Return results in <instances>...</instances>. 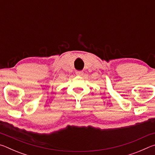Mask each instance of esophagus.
Wrapping results in <instances>:
<instances>
[{
  "instance_id": "obj_1",
  "label": "esophagus",
  "mask_w": 155,
  "mask_h": 155,
  "mask_svg": "<svg viewBox=\"0 0 155 155\" xmlns=\"http://www.w3.org/2000/svg\"><path fill=\"white\" fill-rule=\"evenodd\" d=\"M83 71H76V74L78 75V76H81L83 75Z\"/></svg>"
}]
</instances>
